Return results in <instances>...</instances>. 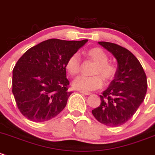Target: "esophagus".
Returning <instances> with one entry per match:
<instances>
[{"mask_svg": "<svg viewBox=\"0 0 155 155\" xmlns=\"http://www.w3.org/2000/svg\"><path fill=\"white\" fill-rule=\"evenodd\" d=\"M80 93H82V94H84V95H86V96H89V95H90V93H89V92H84V91H79Z\"/></svg>", "mask_w": 155, "mask_h": 155, "instance_id": "1", "label": "esophagus"}]
</instances>
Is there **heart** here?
Masks as SVG:
<instances>
[{
	"instance_id": "1",
	"label": "heart",
	"mask_w": 155,
	"mask_h": 155,
	"mask_svg": "<svg viewBox=\"0 0 155 155\" xmlns=\"http://www.w3.org/2000/svg\"><path fill=\"white\" fill-rule=\"evenodd\" d=\"M84 55L96 63L93 70L92 77L79 76L72 82L73 88L81 91L87 92L97 90L103 85L102 77L105 81H110L116 74V68L108 62V57L105 52L99 47H93L84 52ZM81 57L79 54L71 55L65 63V68L68 73L74 76L81 71Z\"/></svg>"
}]
</instances>
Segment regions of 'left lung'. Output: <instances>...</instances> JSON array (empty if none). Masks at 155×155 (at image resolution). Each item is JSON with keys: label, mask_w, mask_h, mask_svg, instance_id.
<instances>
[{"label": "left lung", "mask_w": 155, "mask_h": 155, "mask_svg": "<svg viewBox=\"0 0 155 155\" xmlns=\"http://www.w3.org/2000/svg\"><path fill=\"white\" fill-rule=\"evenodd\" d=\"M117 62L114 79L100 96L101 104L92 111L95 118L108 127H118L130 120L145 99L147 78L137 58L124 47L100 41Z\"/></svg>", "instance_id": "8db88e82"}]
</instances>
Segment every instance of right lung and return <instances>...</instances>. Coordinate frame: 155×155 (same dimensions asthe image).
<instances>
[{
  "instance_id": "right-lung-1",
  "label": "right lung",
  "mask_w": 155,
  "mask_h": 155,
  "mask_svg": "<svg viewBox=\"0 0 155 155\" xmlns=\"http://www.w3.org/2000/svg\"><path fill=\"white\" fill-rule=\"evenodd\" d=\"M87 41L47 40L21 56L13 70L12 91L26 118L44 122L64 109L72 93L68 90L65 63Z\"/></svg>"
}]
</instances>
